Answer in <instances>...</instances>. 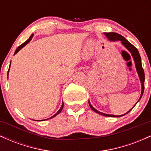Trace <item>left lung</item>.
<instances>
[{
	"label": "left lung",
	"instance_id": "obj_1",
	"mask_svg": "<svg viewBox=\"0 0 151 151\" xmlns=\"http://www.w3.org/2000/svg\"><path fill=\"white\" fill-rule=\"evenodd\" d=\"M104 34L106 35V36L108 37V39L110 41H121L123 45L125 47L126 49L129 50L130 52L131 53V55H132V57H133V60H134V62H135V65H136L137 72H138V76H139V78H140V80H141V82L142 89H141V97H140V99H139V100H140L141 99V98L142 97V96H143V91H144L145 74H144V71H143V67H142L141 58V56H140L139 52H138V50H137V48L133 46L131 43H130L125 37H123V36L121 35L116 33V32H104ZM139 100H138V101H139ZM89 104L90 108L92 109L93 111H95L96 113L100 114V115L104 116H108V117H120V116H123L126 115V114H128L129 112L131 111L133 107L136 106V104H135L134 106H133V108L131 109V110H129V111L126 112V114H123V115H121V116H115V115H111V114H106L101 113V112L99 111L96 110V109L93 108L92 106L91 105V104H90L89 101Z\"/></svg>",
	"mask_w": 151,
	"mask_h": 151
}]
</instances>
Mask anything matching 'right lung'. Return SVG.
<instances>
[{
    "label": "right lung",
    "instance_id": "add662e5",
    "mask_svg": "<svg viewBox=\"0 0 151 151\" xmlns=\"http://www.w3.org/2000/svg\"><path fill=\"white\" fill-rule=\"evenodd\" d=\"M32 37H33V34H32V35H31V36H30V37H29V39L27 40H26L25 42H24V43H22V45H20L19 46L18 48H17L16 50H15V52L14 55H15V54H16L17 52H18V51H20V50H21L22 48L23 47H25V46L26 45H27V44H28V43L30 42V41L31 40H32ZM9 70H10V67H9V69H8V72H9ZM63 106H64V103H62V106H61V108H60V110H59L57 112V114H55V115L52 116V117H50V119H52V118H54V117H55V116H56L58 115V114H59L60 113V112H61V111L62 110V109H63ZM47 119H45V120H47Z\"/></svg>",
    "mask_w": 151,
    "mask_h": 151
}]
</instances>
